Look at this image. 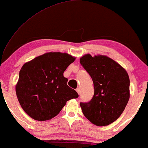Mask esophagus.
<instances>
[{
  "label": "esophagus",
  "instance_id": "esophagus-1",
  "mask_svg": "<svg viewBox=\"0 0 148 148\" xmlns=\"http://www.w3.org/2000/svg\"><path fill=\"white\" fill-rule=\"evenodd\" d=\"M76 91H77V92L78 93V94H80V89L79 88H77L76 89Z\"/></svg>",
  "mask_w": 148,
  "mask_h": 148
}]
</instances>
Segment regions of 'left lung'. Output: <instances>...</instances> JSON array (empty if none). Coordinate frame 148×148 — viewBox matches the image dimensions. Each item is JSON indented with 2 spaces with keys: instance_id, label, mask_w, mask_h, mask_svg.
Wrapping results in <instances>:
<instances>
[{
  "instance_id": "1",
  "label": "left lung",
  "mask_w": 148,
  "mask_h": 148,
  "mask_svg": "<svg viewBox=\"0 0 148 148\" xmlns=\"http://www.w3.org/2000/svg\"><path fill=\"white\" fill-rule=\"evenodd\" d=\"M80 63L94 83V94L90 102H80L84 116L96 126H106L121 116L130 97V81L124 68L104 55L85 54Z\"/></svg>"
}]
</instances>
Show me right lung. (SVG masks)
I'll use <instances>...</instances> for the list:
<instances>
[{"label":"right lung","instance_id":"obj_1","mask_svg":"<svg viewBox=\"0 0 148 148\" xmlns=\"http://www.w3.org/2000/svg\"><path fill=\"white\" fill-rule=\"evenodd\" d=\"M75 59L69 54L50 52L23 64L15 90L20 105L31 118L50 120L60 112L68 100L78 98L63 76Z\"/></svg>","mask_w":148,"mask_h":148}]
</instances>
